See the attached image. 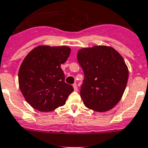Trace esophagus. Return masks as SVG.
Here are the masks:
<instances>
[{
	"instance_id": "esophagus-1",
	"label": "esophagus",
	"mask_w": 148,
	"mask_h": 148,
	"mask_svg": "<svg viewBox=\"0 0 148 148\" xmlns=\"http://www.w3.org/2000/svg\"><path fill=\"white\" fill-rule=\"evenodd\" d=\"M73 88H74V90L75 91H77L78 90V87H77V85H76V83H74V84L73 85Z\"/></svg>"
}]
</instances>
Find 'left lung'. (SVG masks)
Returning a JSON list of instances; mask_svg holds the SVG:
<instances>
[{
    "instance_id": "left-lung-1",
    "label": "left lung",
    "mask_w": 148,
    "mask_h": 148,
    "mask_svg": "<svg viewBox=\"0 0 148 148\" xmlns=\"http://www.w3.org/2000/svg\"><path fill=\"white\" fill-rule=\"evenodd\" d=\"M77 59L84 73L80 97L88 108L106 112L123 96L128 69L123 57L112 47L97 45L78 51Z\"/></svg>"
}]
</instances>
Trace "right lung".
I'll use <instances>...</instances> for the list:
<instances>
[{"label": "right lung", "instance_id": "obj_1", "mask_svg": "<svg viewBox=\"0 0 148 148\" xmlns=\"http://www.w3.org/2000/svg\"><path fill=\"white\" fill-rule=\"evenodd\" d=\"M71 52L67 46H38L27 54L21 65L18 83L25 100L33 108L49 112L65 105L72 85L65 82L61 65Z\"/></svg>", "mask_w": 148, "mask_h": 148}]
</instances>
